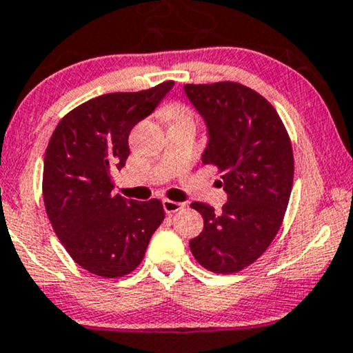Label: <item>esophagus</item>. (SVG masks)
I'll return each mask as SVG.
<instances>
[{"label":"esophagus","mask_w":353,"mask_h":353,"mask_svg":"<svg viewBox=\"0 0 353 353\" xmlns=\"http://www.w3.org/2000/svg\"><path fill=\"white\" fill-rule=\"evenodd\" d=\"M185 203H178V201H172V199H163V210L167 214H173V212L183 210Z\"/></svg>","instance_id":"1"}]
</instances>
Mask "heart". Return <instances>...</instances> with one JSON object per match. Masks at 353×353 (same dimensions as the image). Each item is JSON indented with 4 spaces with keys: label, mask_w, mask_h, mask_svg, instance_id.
Returning a JSON list of instances; mask_svg holds the SVG:
<instances>
[{
    "label": "heart",
    "mask_w": 353,
    "mask_h": 353,
    "mask_svg": "<svg viewBox=\"0 0 353 353\" xmlns=\"http://www.w3.org/2000/svg\"><path fill=\"white\" fill-rule=\"evenodd\" d=\"M163 116L168 117V119H176V117L181 116H190V111L181 103H168L163 108Z\"/></svg>",
    "instance_id": "1"
}]
</instances>
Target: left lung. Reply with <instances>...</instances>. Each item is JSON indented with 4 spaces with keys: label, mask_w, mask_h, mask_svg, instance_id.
Masks as SVG:
<instances>
[{
    "label": "left lung",
    "mask_w": 353,
    "mask_h": 353,
    "mask_svg": "<svg viewBox=\"0 0 353 353\" xmlns=\"http://www.w3.org/2000/svg\"><path fill=\"white\" fill-rule=\"evenodd\" d=\"M185 93L210 129L203 162L223 173L229 198L219 212L191 203L204 229L190 249L201 267L230 275L262 256L281 228L293 188V147L272 103L249 86L188 83Z\"/></svg>",
    "instance_id": "left-lung-1"
}]
</instances>
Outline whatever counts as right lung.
I'll return each mask as SVG.
<instances>
[{"mask_svg": "<svg viewBox=\"0 0 353 353\" xmlns=\"http://www.w3.org/2000/svg\"><path fill=\"white\" fill-rule=\"evenodd\" d=\"M172 86L168 80L149 90L101 94L67 112L52 132L43 157V204L65 250L93 275L134 272L162 224V201L114 194L111 173L125 165L130 130Z\"/></svg>", "mask_w": 353, "mask_h": 353, "instance_id": "1", "label": "right lung"}]
</instances>
